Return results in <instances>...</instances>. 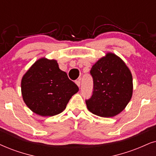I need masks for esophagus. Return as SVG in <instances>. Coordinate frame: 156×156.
Returning <instances> with one entry per match:
<instances>
[{
    "label": "esophagus",
    "instance_id": "obj_1",
    "mask_svg": "<svg viewBox=\"0 0 156 156\" xmlns=\"http://www.w3.org/2000/svg\"><path fill=\"white\" fill-rule=\"evenodd\" d=\"M76 83L77 84V86H78V87H80V79L76 80Z\"/></svg>",
    "mask_w": 156,
    "mask_h": 156
}]
</instances>
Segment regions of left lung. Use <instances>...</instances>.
<instances>
[{
	"instance_id": "obj_1",
	"label": "left lung",
	"mask_w": 156,
	"mask_h": 156,
	"mask_svg": "<svg viewBox=\"0 0 156 156\" xmlns=\"http://www.w3.org/2000/svg\"><path fill=\"white\" fill-rule=\"evenodd\" d=\"M93 94L86 100L88 109L102 117H112L123 111L133 96V76L121 58L109 52L92 66Z\"/></svg>"
}]
</instances>
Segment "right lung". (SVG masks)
I'll use <instances>...</instances> for the list:
<instances>
[{"instance_id":"1","label":"right lung","mask_w":156,"mask_h":156,"mask_svg":"<svg viewBox=\"0 0 156 156\" xmlns=\"http://www.w3.org/2000/svg\"><path fill=\"white\" fill-rule=\"evenodd\" d=\"M78 90L55 60L39 59L21 80L23 101L33 112L43 117L61 113Z\"/></svg>"}]
</instances>
